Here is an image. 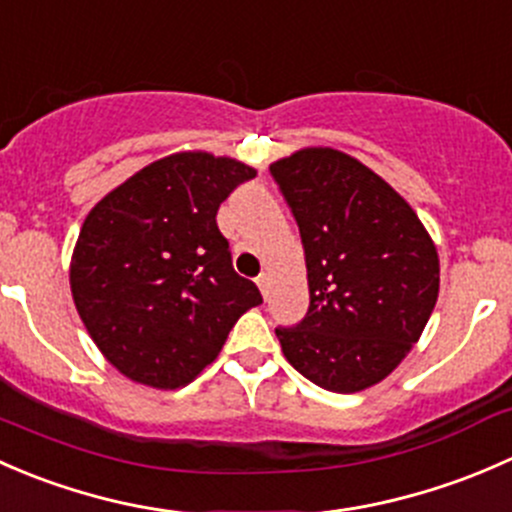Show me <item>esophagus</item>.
<instances>
[{"label":"esophagus","instance_id":"34e87169","mask_svg":"<svg viewBox=\"0 0 512 512\" xmlns=\"http://www.w3.org/2000/svg\"><path fill=\"white\" fill-rule=\"evenodd\" d=\"M256 283H258V291L263 293V298H268V288H271V278H268L266 273H263V276L256 278Z\"/></svg>","mask_w":512,"mask_h":512}]
</instances>
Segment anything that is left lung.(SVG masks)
Returning a JSON list of instances; mask_svg holds the SVG:
<instances>
[{
	"instance_id": "obj_1",
	"label": "left lung",
	"mask_w": 512,
	"mask_h": 512,
	"mask_svg": "<svg viewBox=\"0 0 512 512\" xmlns=\"http://www.w3.org/2000/svg\"><path fill=\"white\" fill-rule=\"evenodd\" d=\"M305 249L310 308L276 328L286 360L318 387L362 392L397 370L439 298V254L407 199L333 147L271 165Z\"/></svg>"
}]
</instances>
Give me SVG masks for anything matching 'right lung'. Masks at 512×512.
<instances>
[{"label": "right lung", "mask_w": 512, "mask_h": 512, "mask_svg": "<svg viewBox=\"0 0 512 512\" xmlns=\"http://www.w3.org/2000/svg\"><path fill=\"white\" fill-rule=\"evenodd\" d=\"M254 167L187 150L150 162L88 212L73 246L71 295L120 374L179 389L217 360L229 330L263 303L231 268L219 204Z\"/></svg>", "instance_id": "right-lung-1"}]
</instances>
